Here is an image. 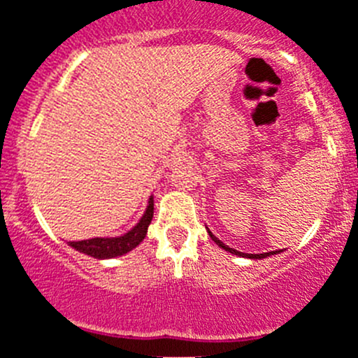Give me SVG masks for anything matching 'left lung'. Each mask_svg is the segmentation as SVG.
Segmentation results:
<instances>
[{"instance_id": "left-lung-1", "label": "left lung", "mask_w": 358, "mask_h": 358, "mask_svg": "<svg viewBox=\"0 0 358 358\" xmlns=\"http://www.w3.org/2000/svg\"><path fill=\"white\" fill-rule=\"evenodd\" d=\"M206 229H208V228H206ZM208 235H210V238H212L213 242H215L217 245H219V247H222V249H224V250H228V252H231V255H235V256H243V258H250V259H262V258H266V256L279 255V252H282V250H272V252H265V255H249V256H247V255H243V252H240V250H236V249H231V247H229V245H226V243H222V242H220V240L217 238V236L213 235V233L210 231V229H208Z\"/></svg>"}]
</instances>
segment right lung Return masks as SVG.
<instances>
[{"instance_id": "right-lung-1", "label": "right lung", "mask_w": 358, "mask_h": 358, "mask_svg": "<svg viewBox=\"0 0 358 358\" xmlns=\"http://www.w3.org/2000/svg\"><path fill=\"white\" fill-rule=\"evenodd\" d=\"M153 217V196H150L148 206H146L145 213L139 219V222L134 226L130 231H127L122 236H103V238H90V240H79V242H69L72 249L79 250L83 255L92 256L96 259H109V258H118V256L127 255L132 249L139 245L145 240L148 226L152 222Z\"/></svg>"}]
</instances>
